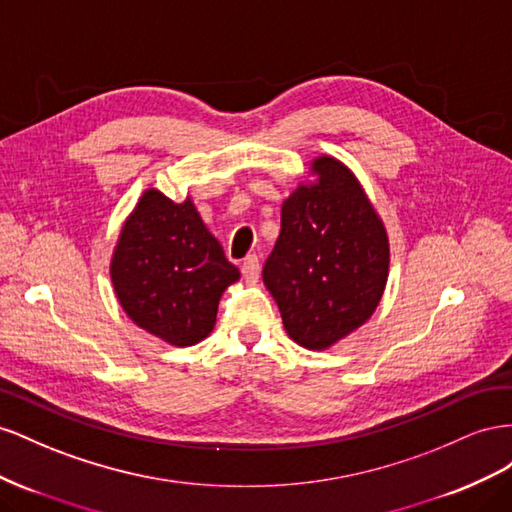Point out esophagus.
<instances>
[{"instance_id":"34e87169","label":"esophagus","mask_w":512,"mask_h":512,"mask_svg":"<svg viewBox=\"0 0 512 512\" xmlns=\"http://www.w3.org/2000/svg\"><path fill=\"white\" fill-rule=\"evenodd\" d=\"M240 270H242V276L248 283H257V279H259V259L255 255L244 257Z\"/></svg>"}]
</instances>
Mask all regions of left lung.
Returning <instances> with one entry per match:
<instances>
[{
	"label": "left lung",
	"mask_w": 512,
	"mask_h": 512,
	"mask_svg": "<svg viewBox=\"0 0 512 512\" xmlns=\"http://www.w3.org/2000/svg\"><path fill=\"white\" fill-rule=\"evenodd\" d=\"M317 182L283 201L281 233L264 283L298 345L328 349L367 321L384 296L390 246L356 175L341 160L317 156Z\"/></svg>",
	"instance_id": "obj_1"
}]
</instances>
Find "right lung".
<instances>
[{
	"label": "right lung",
	"instance_id": "obj_1",
	"mask_svg": "<svg viewBox=\"0 0 512 512\" xmlns=\"http://www.w3.org/2000/svg\"><path fill=\"white\" fill-rule=\"evenodd\" d=\"M240 279L191 197L175 203L148 188L111 257V281L126 315L169 345L188 347L214 330L218 300Z\"/></svg>",
	"mask_w": 512,
	"mask_h": 512
}]
</instances>
